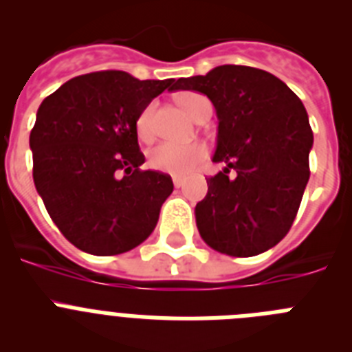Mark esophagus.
Returning <instances> with one entry per match:
<instances>
[{
    "instance_id": "obj_1",
    "label": "esophagus",
    "mask_w": 352,
    "mask_h": 352,
    "mask_svg": "<svg viewBox=\"0 0 352 352\" xmlns=\"http://www.w3.org/2000/svg\"><path fill=\"white\" fill-rule=\"evenodd\" d=\"M173 183H174V186H176V188H182L183 183H185V179H183L182 176H174Z\"/></svg>"
}]
</instances>
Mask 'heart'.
<instances>
[{
  "label": "heart",
  "mask_w": 352,
  "mask_h": 352,
  "mask_svg": "<svg viewBox=\"0 0 352 352\" xmlns=\"http://www.w3.org/2000/svg\"><path fill=\"white\" fill-rule=\"evenodd\" d=\"M178 102L190 116L197 118L208 107L210 100L201 93L183 91L178 95ZM138 135L142 141H149L155 132V104H149L142 109L138 118ZM208 158V148L203 142H190V144H179V142H160L155 146L148 155V164L151 169L160 173L173 174V176H185L195 166Z\"/></svg>",
  "instance_id": "obj_1"
}]
</instances>
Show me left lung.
<instances>
[{
  "label": "left lung",
  "instance_id": "left-lung-1",
  "mask_svg": "<svg viewBox=\"0 0 352 352\" xmlns=\"http://www.w3.org/2000/svg\"><path fill=\"white\" fill-rule=\"evenodd\" d=\"M173 89L204 93L219 116L213 162L226 167L206 178L208 194L195 206L201 238L232 257L275 247L296 219L310 178L314 135L296 93L270 72L243 65L178 79Z\"/></svg>",
  "mask_w": 352,
  "mask_h": 352
}]
</instances>
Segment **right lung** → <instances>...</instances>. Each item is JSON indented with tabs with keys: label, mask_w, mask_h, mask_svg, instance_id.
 <instances>
[{
	"label": "right lung",
	"mask_w": 352,
	"mask_h": 352,
	"mask_svg": "<svg viewBox=\"0 0 352 352\" xmlns=\"http://www.w3.org/2000/svg\"><path fill=\"white\" fill-rule=\"evenodd\" d=\"M174 79L104 70L74 77L40 104L30 133L33 182L61 234L93 256L141 245L173 194V179L142 170V109Z\"/></svg>",
	"instance_id": "1"
}]
</instances>
